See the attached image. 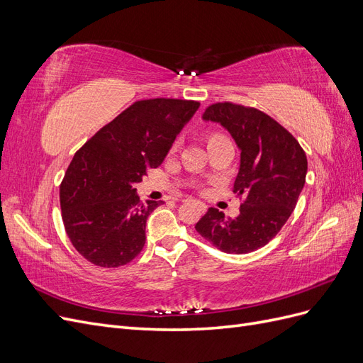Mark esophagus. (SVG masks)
Listing matches in <instances>:
<instances>
[{
  "instance_id": "1",
  "label": "esophagus",
  "mask_w": 363,
  "mask_h": 363,
  "mask_svg": "<svg viewBox=\"0 0 363 363\" xmlns=\"http://www.w3.org/2000/svg\"><path fill=\"white\" fill-rule=\"evenodd\" d=\"M184 201H188V200H184ZM201 206V208H203V212H204V208H206V206L204 204H200Z\"/></svg>"
}]
</instances>
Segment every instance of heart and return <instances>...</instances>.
I'll use <instances>...</instances> for the list:
<instances>
[{
  "mask_svg": "<svg viewBox=\"0 0 363 363\" xmlns=\"http://www.w3.org/2000/svg\"><path fill=\"white\" fill-rule=\"evenodd\" d=\"M204 142H206V145L207 147H211V145H213V144H216V142H219V140H223V139H227L223 133H219V131H207V133L204 135Z\"/></svg>",
  "mask_w": 363,
  "mask_h": 363,
  "instance_id": "heart-1",
  "label": "heart"
}]
</instances>
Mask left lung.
<instances>
[{"mask_svg":"<svg viewBox=\"0 0 363 363\" xmlns=\"http://www.w3.org/2000/svg\"><path fill=\"white\" fill-rule=\"evenodd\" d=\"M203 118L224 125L240 148L233 192L242 203L235 219L211 207L195 230L228 255L265 247L298 201L307 172L306 152L286 128L256 107L215 103Z\"/></svg>","mask_w":363,"mask_h":363,"instance_id":"1","label":"left lung"}]
</instances>
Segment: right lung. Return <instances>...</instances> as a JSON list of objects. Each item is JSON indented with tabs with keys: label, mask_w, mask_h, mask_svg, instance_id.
<instances>
[{
	"label": "right lung",
	"mask_w": 363,
	"mask_h": 363,
	"mask_svg": "<svg viewBox=\"0 0 363 363\" xmlns=\"http://www.w3.org/2000/svg\"><path fill=\"white\" fill-rule=\"evenodd\" d=\"M199 107L177 98L135 101L75 152L60 207L65 232L87 262L118 268L144 248L147 218L159 203H140L135 184L163 162Z\"/></svg>",
	"instance_id": "1"
}]
</instances>
